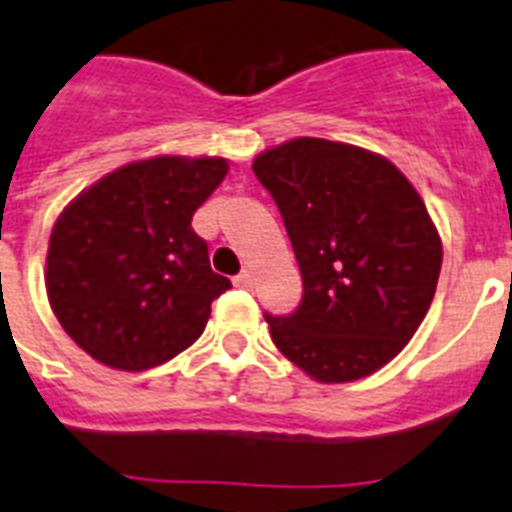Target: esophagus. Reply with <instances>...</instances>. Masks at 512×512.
I'll return each instance as SVG.
<instances>
[{
	"mask_svg": "<svg viewBox=\"0 0 512 512\" xmlns=\"http://www.w3.org/2000/svg\"><path fill=\"white\" fill-rule=\"evenodd\" d=\"M234 281L236 286H242V289H252V286H255V273H252V270H242Z\"/></svg>",
	"mask_w": 512,
	"mask_h": 512,
	"instance_id": "esophagus-1",
	"label": "esophagus"
}]
</instances>
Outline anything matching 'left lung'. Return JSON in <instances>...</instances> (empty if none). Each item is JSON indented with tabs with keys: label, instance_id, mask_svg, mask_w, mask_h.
Segmentation results:
<instances>
[{
	"label": "left lung",
	"instance_id": "8db88e82",
	"mask_svg": "<svg viewBox=\"0 0 512 512\" xmlns=\"http://www.w3.org/2000/svg\"><path fill=\"white\" fill-rule=\"evenodd\" d=\"M302 273L292 315H265L270 336L321 384L371 376L402 352L431 307L442 239L413 184L368 149L292 139L252 162Z\"/></svg>",
	"mask_w": 512,
	"mask_h": 512
}]
</instances>
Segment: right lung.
Instances as JSON below:
<instances>
[{"instance_id": "right-lung-1", "label": "right lung", "mask_w": 512, "mask_h": 512, "mask_svg": "<svg viewBox=\"0 0 512 512\" xmlns=\"http://www.w3.org/2000/svg\"><path fill=\"white\" fill-rule=\"evenodd\" d=\"M226 173L223 157H152L112 170L62 210L47 297L83 352L136 373L197 342L231 281L213 273L191 215Z\"/></svg>"}]
</instances>
